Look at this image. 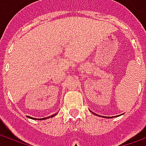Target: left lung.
<instances>
[{
    "label": "left lung",
    "instance_id": "1",
    "mask_svg": "<svg viewBox=\"0 0 146 146\" xmlns=\"http://www.w3.org/2000/svg\"><path fill=\"white\" fill-rule=\"evenodd\" d=\"M94 114H95V115H96V116H98V115H97V114H96V113H94ZM119 115H118V116H119ZM103 117H104V116H103ZM112 117H113V116H112ZM105 118H107V116H105ZM108 118H110V116H109V117H108Z\"/></svg>",
    "mask_w": 146,
    "mask_h": 146
}]
</instances>
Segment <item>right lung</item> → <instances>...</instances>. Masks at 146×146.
Instances as JSON below:
<instances>
[{"label": "right lung", "instance_id": "1", "mask_svg": "<svg viewBox=\"0 0 146 146\" xmlns=\"http://www.w3.org/2000/svg\"><path fill=\"white\" fill-rule=\"evenodd\" d=\"M55 115H56V113H55V114H53V115H51V116H48V117H44V118H40V119H48V118H51V117H53V116H54ZM30 118H31V119H37L36 118H33V117H30Z\"/></svg>", "mask_w": 146, "mask_h": 146}]
</instances>
